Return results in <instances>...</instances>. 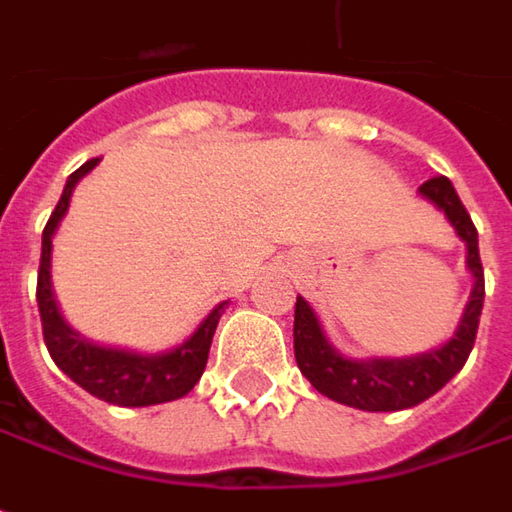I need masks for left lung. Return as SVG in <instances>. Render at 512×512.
<instances>
[{
	"instance_id": "left-lung-1",
	"label": "left lung",
	"mask_w": 512,
	"mask_h": 512,
	"mask_svg": "<svg viewBox=\"0 0 512 512\" xmlns=\"http://www.w3.org/2000/svg\"><path fill=\"white\" fill-rule=\"evenodd\" d=\"M418 194L430 200L438 212H444L464 240L467 269L473 275V292L461 312V321L444 344L404 358H352L332 346L309 300L298 295L295 303V361L300 372L321 395L355 410L395 412L427 401L450 378H456L476 344L478 318L484 306V269L478 257L476 226L447 177L427 180Z\"/></svg>"
}]
</instances>
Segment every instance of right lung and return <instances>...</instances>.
Returning a JSON list of instances; mask_svg holds the SVG:
<instances>
[{
  "mask_svg": "<svg viewBox=\"0 0 512 512\" xmlns=\"http://www.w3.org/2000/svg\"><path fill=\"white\" fill-rule=\"evenodd\" d=\"M97 163H100V157L88 160L65 180L62 197L42 232L36 303H39V315H42L45 346H48L56 367L100 401L117 404V407H151V404L177 401V398L189 395L194 384L200 381L206 361H209L214 329L220 323L223 309L229 306V300L217 303L183 344L171 346L166 352H137V349H125V346L97 344V341L79 335L77 329L65 321V315L56 303L54 283H51L54 234L71 206V194L77 189V183L85 174H91Z\"/></svg>",
  "mask_w": 512,
  "mask_h": 512,
  "instance_id": "obj_1",
  "label": "right lung"
}]
</instances>
